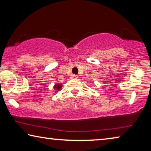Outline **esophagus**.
Instances as JSON below:
<instances>
[{"label": "esophagus", "mask_w": 151, "mask_h": 151, "mask_svg": "<svg viewBox=\"0 0 151 151\" xmlns=\"http://www.w3.org/2000/svg\"><path fill=\"white\" fill-rule=\"evenodd\" d=\"M70 78L72 79H77L78 78V76L76 75H72L70 76Z\"/></svg>", "instance_id": "esophagus-1"}]
</instances>
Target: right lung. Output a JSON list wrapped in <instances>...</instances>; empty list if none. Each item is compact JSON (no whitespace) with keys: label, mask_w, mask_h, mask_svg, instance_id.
<instances>
[{"label":"right lung","mask_w":151,"mask_h":151,"mask_svg":"<svg viewBox=\"0 0 151 151\" xmlns=\"http://www.w3.org/2000/svg\"><path fill=\"white\" fill-rule=\"evenodd\" d=\"M62 86H63V85L61 83H57L56 84H55V85H54V89H55V93H57L58 91H59L60 90V88H62Z\"/></svg>","instance_id":"add662e5"}]
</instances>
